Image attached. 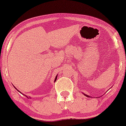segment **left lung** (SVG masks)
I'll list each match as a JSON object with an SVG mask.
<instances>
[{
    "label": "left lung",
    "instance_id": "left-lung-1",
    "mask_svg": "<svg viewBox=\"0 0 126 126\" xmlns=\"http://www.w3.org/2000/svg\"><path fill=\"white\" fill-rule=\"evenodd\" d=\"M84 95H86V96H88V95H86V94H84ZM88 97H89V96H88Z\"/></svg>",
    "mask_w": 126,
    "mask_h": 126
}]
</instances>
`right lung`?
<instances>
[{
	"label": "right lung",
	"mask_w": 126,
	"mask_h": 126,
	"mask_svg": "<svg viewBox=\"0 0 126 126\" xmlns=\"http://www.w3.org/2000/svg\"><path fill=\"white\" fill-rule=\"evenodd\" d=\"M57 77H56V78H55V81H56V79H57Z\"/></svg>",
	"instance_id": "1"
}]
</instances>
